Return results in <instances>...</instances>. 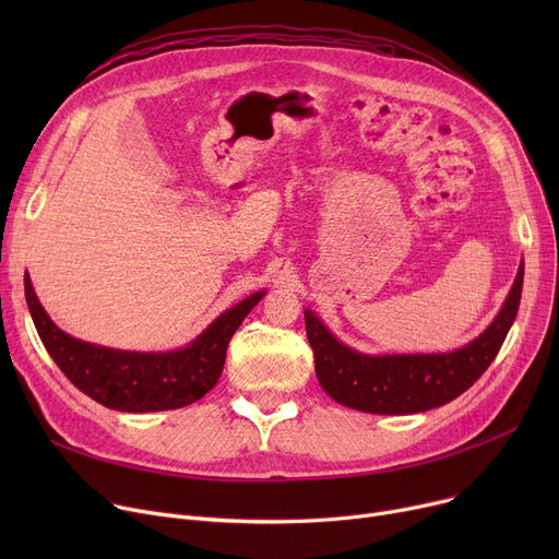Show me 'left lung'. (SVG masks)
Wrapping results in <instances>:
<instances>
[{"label":"left lung","mask_w":559,"mask_h":559,"mask_svg":"<svg viewBox=\"0 0 559 559\" xmlns=\"http://www.w3.org/2000/svg\"><path fill=\"white\" fill-rule=\"evenodd\" d=\"M521 287L523 262L491 324L449 354H360L342 344L312 310H304L319 385L340 405L369 415H415L451 403L476 383L501 350L516 319Z\"/></svg>","instance_id":"8db88e82"}]
</instances>
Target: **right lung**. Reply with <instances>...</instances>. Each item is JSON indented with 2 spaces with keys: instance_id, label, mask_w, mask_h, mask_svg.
I'll return each mask as SVG.
<instances>
[{
  "instance_id": "obj_1",
  "label": "right lung",
  "mask_w": 559,
  "mask_h": 559,
  "mask_svg": "<svg viewBox=\"0 0 559 559\" xmlns=\"http://www.w3.org/2000/svg\"><path fill=\"white\" fill-rule=\"evenodd\" d=\"M24 297L47 354L74 388L120 413H158L190 405L217 385L228 342L264 297V289L222 312L188 346L165 354L108 348L68 335L45 312L28 274Z\"/></svg>"
}]
</instances>
